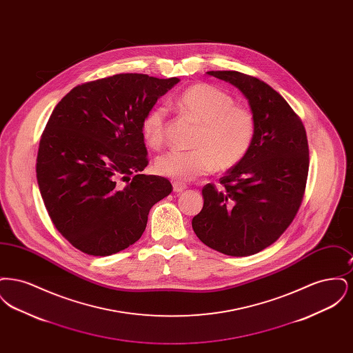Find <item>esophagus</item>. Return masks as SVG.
Wrapping results in <instances>:
<instances>
[{"label": "esophagus", "instance_id": "1", "mask_svg": "<svg viewBox=\"0 0 353 353\" xmlns=\"http://www.w3.org/2000/svg\"><path fill=\"white\" fill-rule=\"evenodd\" d=\"M185 186L183 183H179V181H174L173 183V192H176V193H180V192H183V190H185Z\"/></svg>", "mask_w": 353, "mask_h": 353}]
</instances>
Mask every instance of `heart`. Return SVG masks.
Listing matches in <instances>:
<instances>
[{
    "instance_id": "heart-1",
    "label": "heart",
    "mask_w": 353,
    "mask_h": 353,
    "mask_svg": "<svg viewBox=\"0 0 353 353\" xmlns=\"http://www.w3.org/2000/svg\"><path fill=\"white\" fill-rule=\"evenodd\" d=\"M185 117L200 124L193 151H169L154 161V170L174 181H190L217 167L229 170L241 164L252 150L256 119L248 107L236 105L226 91L213 84L188 87L177 99ZM145 143L159 150L165 143L167 108L156 105L141 121Z\"/></svg>"
}]
</instances>
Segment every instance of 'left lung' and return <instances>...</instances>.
Listing matches in <instances>:
<instances>
[{
  "label": "left lung",
  "instance_id": "8db88e82",
  "mask_svg": "<svg viewBox=\"0 0 353 353\" xmlns=\"http://www.w3.org/2000/svg\"><path fill=\"white\" fill-rule=\"evenodd\" d=\"M235 85L256 119L245 160L202 188L203 206L193 217L196 235L213 250L246 256L272 245L295 219L308 176V141L302 120L263 81L238 71H208Z\"/></svg>",
  "mask_w": 353,
  "mask_h": 353
}]
</instances>
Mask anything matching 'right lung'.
<instances>
[{
	"label": "right lung",
	"mask_w": 353,
	"mask_h": 353,
	"mask_svg": "<svg viewBox=\"0 0 353 353\" xmlns=\"http://www.w3.org/2000/svg\"><path fill=\"white\" fill-rule=\"evenodd\" d=\"M179 78L117 74L74 87L42 132L37 180L57 230L78 250L104 256L145 230L169 180L141 174L148 165L141 121Z\"/></svg>",
	"instance_id": "1"
}]
</instances>
